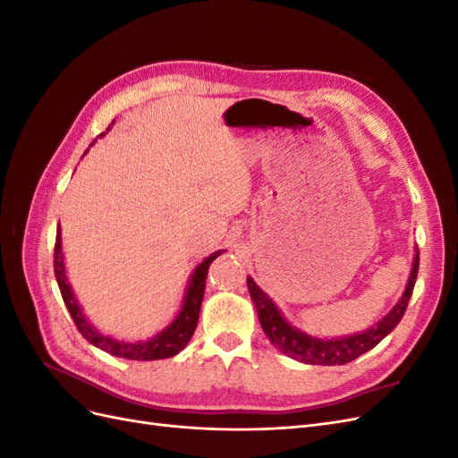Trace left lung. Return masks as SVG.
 <instances>
[{
	"mask_svg": "<svg viewBox=\"0 0 458 458\" xmlns=\"http://www.w3.org/2000/svg\"><path fill=\"white\" fill-rule=\"evenodd\" d=\"M417 275H419V248L412 259V269H411L409 283L405 286V293L399 298L394 310L369 330L357 332V335H350L344 338H330V340L313 338L306 335V332H301L300 328L290 325L279 311V308L275 306L273 300L254 283L252 276H248L246 283H248V293H250V298L256 306L261 328L276 350L283 352L288 357L298 359L301 363L332 367V365H345L353 361V359L367 353L369 350L374 348V345L380 344L387 335H390L405 315L414 283H417Z\"/></svg>",
	"mask_w": 458,
	"mask_h": 458,
	"instance_id": "obj_1",
	"label": "left lung"
}]
</instances>
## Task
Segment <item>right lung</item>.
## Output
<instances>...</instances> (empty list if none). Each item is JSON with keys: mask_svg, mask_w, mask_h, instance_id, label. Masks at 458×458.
<instances>
[{"mask_svg": "<svg viewBox=\"0 0 458 458\" xmlns=\"http://www.w3.org/2000/svg\"><path fill=\"white\" fill-rule=\"evenodd\" d=\"M113 123H114V120H113ZM113 123H110V126H113ZM110 126H108V130H110ZM103 135H105V131L101 133V137ZM221 252L224 250H217V252L208 256L202 263H199L195 273L191 275L182 310H179V313L175 315V318L168 327H165L162 332H158L157 336H152L145 342H122L116 338L105 336L88 321V317L84 315V311H81L80 303L72 293V288H71V284H68V279H66V267H64L63 246H61V227L57 229V239H55L53 267H55V276H57L61 296L64 300V306L68 311H71V317L74 318V323H76L81 336H84L89 344H93L95 348H99L114 357L133 359V361H155V359H168V357L177 355L191 340L192 332H195L197 323H199V313H200L202 298H204L208 267H210V263Z\"/></svg>", "mask_w": 458, "mask_h": 458, "instance_id": "add662e5", "label": "right lung"}]
</instances>
